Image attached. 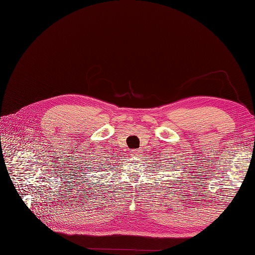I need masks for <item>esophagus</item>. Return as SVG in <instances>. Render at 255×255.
I'll return each instance as SVG.
<instances>
[{
  "label": "esophagus",
  "instance_id": "obj_1",
  "mask_svg": "<svg viewBox=\"0 0 255 255\" xmlns=\"http://www.w3.org/2000/svg\"><path fill=\"white\" fill-rule=\"evenodd\" d=\"M132 153L134 154V155H138V154L140 153V151H139V150H133V151H132Z\"/></svg>",
  "mask_w": 255,
  "mask_h": 255
}]
</instances>
